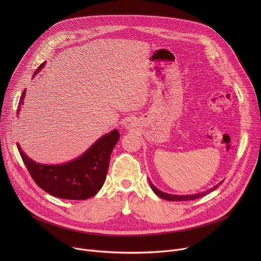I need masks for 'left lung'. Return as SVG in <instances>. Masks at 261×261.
<instances>
[{
    "mask_svg": "<svg viewBox=\"0 0 261 261\" xmlns=\"http://www.w3.org/2000/svg\"><path fill=\"white\" fill-rule=\"evenodd\" d=\"M222 182H223V181H222ZM222 182H220V184L216 185L215 187H213L212 189H210V190H207V191H205V192L199 193V194H194V195H172V194H167V193H164V192H162V191L158 190V189L155 187V186L150 181V184H151V188H152V190L155 192V194H157L159 197H161V198H163V199H166V200H169V201H187V200H195V199H197V198H199V197H202V196L206 195L207 193H210V192H212V191L216 190Z\"/></svg>",
    "mask_w": 261,
    "mask_h": 261,
    "instance_id": "8db88e82",
    "label": "left lung"
}]
</instances>
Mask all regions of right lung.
<instances>
[{"label":"right lung","instance_id":"add662e5","mask_svg":"<svg viewBox=\"0 0 261 261\" xmlns=\"http://www.w3.org/2000/svg\"><path fill=\"white\" fill-rule=\"evenodd\" d=\"M44 64H41L35 73ZM25 90L20 96L16 114H19ZM120 138L118 130L99 138L80 158L61 165H43L31 160L20 148V157L34 181L46 193L63 199L85 200L102 188L105 181L110 155Z\"/></svg>","mask_w":261,"mask_h":261}]
</instances>
